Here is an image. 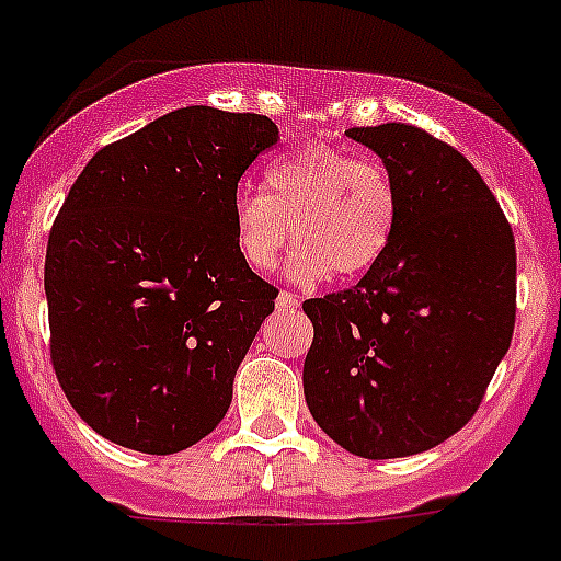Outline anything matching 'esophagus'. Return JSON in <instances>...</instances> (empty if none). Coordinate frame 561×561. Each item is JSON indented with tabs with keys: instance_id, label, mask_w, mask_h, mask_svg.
Listing matches in <instances>:
<instances>
[{
	"instance_id": "esophagus-1",
	"label": "esophagus",
	"mask_w": 561,
	"mask_h": 561,
	"mask_svg": "<svg viewBox=\"0 0 561 561\" xmlns=\"http://www.w3.org/2000/svg\"><path fill=\"white\" fill-rule=\"evenodd\" d=\"M298 305H301V301H298L290 290H282L279 296H276V307H279V310H296Z\"/></svg>"
}]
</instances>
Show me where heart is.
Here are the masks:
<instances>
[{
	"mask_svg": "<svg viewBox=\"0 0 561 561\" xmlns=\"http://www.w3.org/2000/svg\"><path fill=\"white\" fill-rule=\"evenodd\" d=\"M396 221L399 187L390 171L323 144L271 162L265 193L240 191L232 204L240 260L254 271L276 268L293 238L296 282L368 274L385 256Z\"/></svg>",
	"mask_w": 561,
	"mask_h": 561,
	"instance_id": "b5f03b06",
	"label": "heart"
}]
</instances>
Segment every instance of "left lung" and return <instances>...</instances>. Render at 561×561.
<instances>
[{
    "instance_id": "1",
    "label": "left lung",
    "mask_w": 561,
    "mask_h": 561,
    "mask_svg": "<svg viewBox=\"0 0 561 561\" xmlns=\"http://www.w3.org/2000/svg\"><path fill=\"white\" fill-rule=\"evenodd\" d=\"M385 160L399 221L354 287L305 301L312 417L345 451H428L479 410L515 332V234L493 191L454 146L412 124L354 127Z\"/></svg>"
}]
</instances>
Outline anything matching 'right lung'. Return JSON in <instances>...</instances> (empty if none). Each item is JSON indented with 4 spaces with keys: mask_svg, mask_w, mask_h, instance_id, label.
I'll return each mask as SVG.
<instances>
[{
    "mask_svg": "<svg viewBox=\"0 0 561 561\" xmlns=\"http://www.w3.org/2000/svg\"><path fill=\"white\" fill-rule=\"evenodd\" d=\"M276 138L265 115L182 107L99 149L68 191L44 268L51 368L115 446L176 454L227 415L279 296L240 260L232 204Z\"/></svg>",
    "mask_w": 561,
    "mask_h": 561,
    "instance_id": "right-lung-1",
    "label": "right lung"
}]
</instances>
